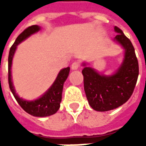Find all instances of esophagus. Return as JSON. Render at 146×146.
<instances>
[{
    "label": "esophagus",
    "mask_w": 146,
    "mask_h": 146,
    "mask_svg": "<svg viewBox=\"0 0 146 146\" xmlns=\"http://www.w3.org/2000/svg\"><path fill=\"white\" fill-rule=\"evenodd\" d=\"M79 67H80L79 62H73V63H72V65H71V68H72V70H77Z\"/></svg>",
    "instance_id": "1"
}]
</instances>
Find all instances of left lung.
Masks as SVG:
<instances>
[{"instance_id":"8db88e82","label":"left lung","mask_w":146,"mask_h":146,"mask_svg":"<svg viewBox=\"0 0 146 146\" xmlns=\"http://www.w3.org/2000/svg\"><path fill=\"white\" fill-rule=\"evenodd\" d=\"M118 34L113 39L124 49L122 63L113 75L98 73L92 67L82 64L84 86L87 99L93 110L106 112L118 108L128 100L137 83L138 62L131 42L117 27Z\"/></svg>"}]
</instances>
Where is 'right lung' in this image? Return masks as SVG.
Returning a JSON list of instances; mask_svg holds the SVG:
<instances>
[{
    "mask_svg": "<svg viewBox=\"0 0 146 146\" xmlns=\"http://www.w3.org/2000/svg\"><path fill=\"white\" fill-rule=\"evenodd\" d=\"M40 30V27L37 25L29 27L24 30L23 33L19 35L13 45L10 48L9 55H8V84H9L10 90L14 95L15 98L16 99V101L21 107L27 113L33 116L44 117V116H51L54 114L60 107L63 84L69 76L70 70V67L61 70L55 80L48 91L40 98L33 101L25 100L23 98H20L16 94L14 86H13V83L11 81V71L12 59H13L15 52L18 45L21 42L23 41L29 36H31L32 34L38 32Z\"/></svg>",
    "mask_w": 146,
    "mask_h": 146,
    "instance_id": "add662e5",
    "label": "right lung"
}]
</instances>
